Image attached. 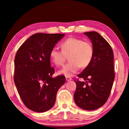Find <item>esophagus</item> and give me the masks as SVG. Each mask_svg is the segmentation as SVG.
<instances>
[{
    "label": "esophagus",
    "mask_w": 129,
    "mask_h": 129,
    "mask_svg": "<svg viewBox=\"0 0 129 129\" xmlns=\"http://www.w3.org/2000/svg\"><path fill=\"white\" fill-rule=\"evenodd\" d=\"M72 79V78L69 77H66V80L67 81H71Z\"/></svg>",
    "instance_id": "esophagus-1"
}]
</instances>
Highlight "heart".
Listing matches in <instances>:
<instances>
[{
    "instance_id": "b5f03b06",
    "label": "heart",
    "mask_w": 129,
    "mask_h": 129,
    "mask_svg": "<svg viewBox=\"0 0 129 129\" xmlns=\"http://www.w3.org/2000/svg\"><path fill=\"white\" fill-rule=\"evenodd\" d=\"M62 51L54 48L50 52L51 60L57 66L61 65L69 55V62L59 71L60 75L71 77L79 70L80 67H86L90 64L93 56V48L88 41L82 39L69 38L61 44Z\"/></svg>"
}]
</instances>
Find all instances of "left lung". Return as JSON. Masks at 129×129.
<instances>
[{
  "instance_id": "8db88e82",
  "label": "left lung",
  "mask_w": 129,
  "mask_h": 129,
  "mask_svg": "<svg viewBox=\"0 0 129 129\" xmlns=\"http://www.w3.org/2000/svg\"><path fill=\"white\" fill-rule=\"evenodd\" d=\"M84 34L92 44L93 56L88 66L78 75L85 81L75 80L77 87L74 100L80 108L94 110L103 106L110 95L115 77L114 54L109 44L98 32Z\"/></svg>"
}]
</instances>
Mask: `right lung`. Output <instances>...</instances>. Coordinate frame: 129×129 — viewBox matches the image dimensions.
<instances>
[{
  "label": "right lung",
  "instance_id": "1",
  "mask_svg": "<svg viewBox=\"0 0 129 129\" xmlns=\"http://www.w3.org/2000/svg\"><path fill=\"white\" fill-rule=\"evenodd\" d=\"M65 34L38 33L28 38L15 58L14 82L25 105L35 112L53 106L57 92L65 82L64 76L52 77L50 52Z\"/></svg>",
  "mask_w": 129,
  "mask_h": 129
}]
</instances>
